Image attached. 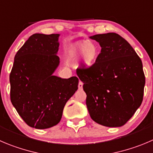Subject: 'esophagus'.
Wrapping results in <instances>:
<instances>
[{"mask_svg": "<svg viewBox=\"0 0 153 153\" xmlns=\"http://www.w3.org/2000/svg\"><path fill=\"white\" fill-rule=\"evenodd\" d=\"M82 85H83V83H82L81 81H79V84H78V88H79V90H82Z\"/></svg>", "mask_w": 153, "mask_h": 153, "instance_id": "34e87169", "label": "esophagus"}]
</instances>
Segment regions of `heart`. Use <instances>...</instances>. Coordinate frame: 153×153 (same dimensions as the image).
I'll return each mask as SVG.
<instances>
[{
    "instance_id": "heart-1",
    "label": "heart",
    "mask_w": 153,
    "mask_h": 153,
    "mask_svg": "<svg viewBox=\"0 0 153 153\" xmlns=\"http://www.w3.org/2000/svg\"><path fill=\"white\" fill-rule=\"evenodd\" d=\"M99 54V48L97 44L86 40H80L70 47L68 55L71 60L77 59L81 55L82 65L88 68L95 63Z\"/></svg>"
}]
</instances>
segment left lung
Instances as JSON below:
<instances>
[{"label": "left lung", "mask_w": 153, "mask_h": 153, "mask_svg": "<svg viewBox=\"0 0 153 153\" xmlns=\"http://www.w3.org/2000/svg\"><path fill=\"white\" fill-rule=\"evenodd\" d=\"M90 38L101 47L95 63L76 70L86 93L91 119L107 127L123 126L143 101V64L132 46L119 34H95Z\"/></svg>", "instance_id": "1"}]
</instances>
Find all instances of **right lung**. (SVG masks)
<instances>
[{
  "label": "right lung",
  "instance_id": "right-lung-1",
  "mask_svg": "<svg viewBox=\"0 0 153 153\" xmlns=\"http://www.w3.org/2000/svg\"><path fill=\"white\" fill-rule=\"evenodd\" d=\"M60 34H34L16 54L10 75V100L30 127L49 128L60 122L67 101L78 89L76 76L53 75Z\"/></svg>",
  "mask_w": 153,
  "mask_h": 153
}]
</instances>
